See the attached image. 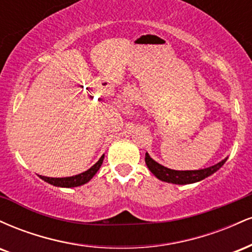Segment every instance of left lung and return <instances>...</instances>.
Instances as JSON below:
<instances>
[{
	"mask_svg": "<svg viewBox=\"0 0 252 252\" xmlns=\"http://www.w3.org/2000/svg\"><path fill=\"white\" fill-rule=\"evenodd\" d=\"M226 160L227 158H224V160L220 161L219 163L215 164V166L199 170H174L166 168L164 166H161L160 163H158L156 161H154L150 158L148 153L146 154V164L148 166L150 172H152L156 178L160 179V180L170 182V184L175 185H186L200 181L202 179L207 178V176L216 173L222 164L226 162Z\"/></svg>",
	"mask_w": 252,
	"mask_h": 252,
	"instance_id": "obj_1",
	"label": "left lung"
}]
</instances>
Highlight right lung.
<instances>
[{
    "label": "right lung",
    "instance_id": "1",
    "mask_svg": "<svg viewBox=\"0 0 252 252\" xmlns=\"http://www.w3.org/2000/svg\"><path fill=\"white\" fill-rule=\"evenodd\" d=\"M104 160V155L99 160L97 161L91 168L86 170V172L82 173V174H78L74 176H70V178H47V176H42L40 175V178L42 179L43 181L48 182V184L53 185V186H58V187H77L80 186V185L86 184V182L91 180L94 178V175L96 174L99 169V167L102 166Z\"/></svg>",
    "mask_w": 252,
    "mask_h": 252
}]
</instances>
